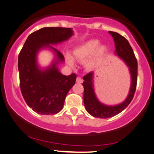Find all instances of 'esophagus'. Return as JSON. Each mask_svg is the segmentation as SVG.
Listing matches in <instances>:
<instances>
[{"label":"esophagus","mask_w":154,"mask_h":154,"mask_svg":"<svg viewBox=\"0 0 154 154\" xmlns=\"http://www.w3.org/2000/svg\"><path fill=\"white\" fill-rule=\"evenodd\" d=\"M76 82L77 83H82V79L81 78V77H77V79H76Z\"/></svg>","instance_id":"1"}]
</instances>
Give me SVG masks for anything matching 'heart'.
I'll return each mask as SVG.
<instances>
[{
  "instance_id": "heart-1",
  "label": "heart",
  "mask_w": 154,
  "mask_h": 154,
  "mask_svg": "<svg viewBox=\"0 0 154 154\" xmlns=\"http://www.w3.org/2000/svg\"><path fill=\"white\" fill-rule=\"evenodd\" d=\"M105 51L106 47L105 46L100 45L99 41L92 39L78 46L73 51V55L79 60H85L93 54L87 62L86 64L88 67H94L99 63ZM66 61L70 66H73L75 64L73 58L69 54L66 55Z\"/></svg>"
}]
</instances>
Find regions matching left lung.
<instances>
[{
    "instance_id": "left-lung-1",
    "label": "left lung",
    "mask_w": 154,
    "mask_h": 154,
    "mask_svg": "<svg viewBox=\"0 0 154 154\" xmlns=\"http://www.w3.org/2000/svg\"><path fill=\"white\" fill-rule=\"evenodd\" d=\"M113 38L116 47V54L123 61L128 67L131 75V88L128 95L123 102L115 105H107L102 103L97 99L94 90V72L88 73L83 77L84 87V104L88 113L95 118H109L122 112L130 104L134 96L137 85L138 76V63L133 53V49L125 37L118 33L109 31Z\"/></svg>"
}]
</instances>
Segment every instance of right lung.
Instances as JSON below:
<instances>
[{"instance_id": "right-lung-1", "label": "right lung", "mask_w": 154, "mask_h": 154, "mask_svg": "<svg viewBox=\"0 0 154 154\" xmlns=\"http://www.w3.org/2000/svg\"><path fill=\"white\" fill-rule=\"evenodd\" d=\"M74 34L71 28L45 27L28 36L18 59L20 88L22 95L30 108L41 115L58 113L64 106L68 92L75 85L77 75H62L58 64L64 62L62 54L51 45L61 44ZM48 48L55 59L47 68H41L37 55Z\"/></svg>"}]
</instances>
